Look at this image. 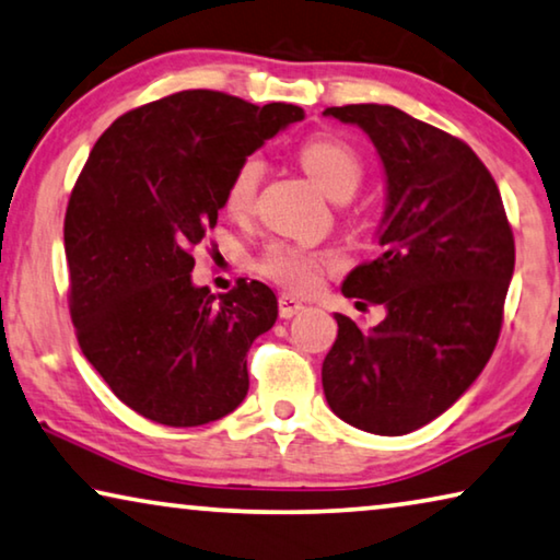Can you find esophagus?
Segmentation results:
<instances>
[{"mask_svg":"<svg viewBox=\"0 0 560 560\" xmlns=\"http://www.w3.org/2000/svg\"><path fill=\"white\" fill-rule=\"evenodd\" d=\"M304 304L299 302V299L294 294H281L279 296V314L281 319H291V316H296L299 312H302Z\"/></svg>","mask_w":560,"mask_h":560,"instance_id":"esophagus-1","label":"esophagus"}]
</instances>
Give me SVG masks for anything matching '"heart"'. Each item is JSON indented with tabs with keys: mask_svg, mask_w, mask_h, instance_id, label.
<instances>
[{
	"mask_svg": "<svg viewBox=\"0 0 560 560\" xmlns=\"http://www.w3.org/2000/svg\"><path fill=\"white\" fill-rule=\"evenodd\" d=\"M299 161L316 186L334 200L352 196L364 178L362 155L337 136H314L304 140L299 145ZM261 175L264 163L258 155H248L236 165L226 186V196H223V206L231 215H248L254 211ZM337 266L339 258L331 252L271 241L258 254L254 269L291 291H312L324 273L334 271Z\"/></svg>",
	"mask_w": 560,
	"mask_h": 560,
	"instance_id": "heart-1",
	"label": "heart"
}]
</instances>
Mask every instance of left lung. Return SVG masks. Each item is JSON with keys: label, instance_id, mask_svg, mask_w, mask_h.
Here are the masks:
<instances>
[{"label": "left lung", "instance_id": "1", "mask_svg": "<svg viewBox=\"0 0 560 560\" xmlns=\"http://www.w3.org/2000/svg\"><path fill=\"white\" fill-rule=\"evenodd\" d=\"M360 125L387 175L380 256L341 294L385 304L377 327L345 314L322 364L331 412L374 435H407L478 380L498 345L515 241L493 175L472 148L392 105L327 107Z\"/></svg>", "mask_w": 560, "mask_h": 560}]
</instances>
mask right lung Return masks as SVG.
I'll use <instances>...</instances> for the list:
<instances>
[{
	"label": "right lung",
	"instance_id": "1",
	"mask_svg": "<svg viewBox=\"0 0 560 560\" xmlns=\"http://www.w3.org/2000/svg\"><path fill=\"white\" fill-rule=\"evenodd\" d=\"M304 110L183 90L120 115L65 213L70 314L82 354L148 420L196 428L236 410L246 352L279 316L261 281L194 287V248L219 221L236 165Z\"/></svg>",
	"mask_w": 560,
	"mask_h": 560
}]
</instances>
